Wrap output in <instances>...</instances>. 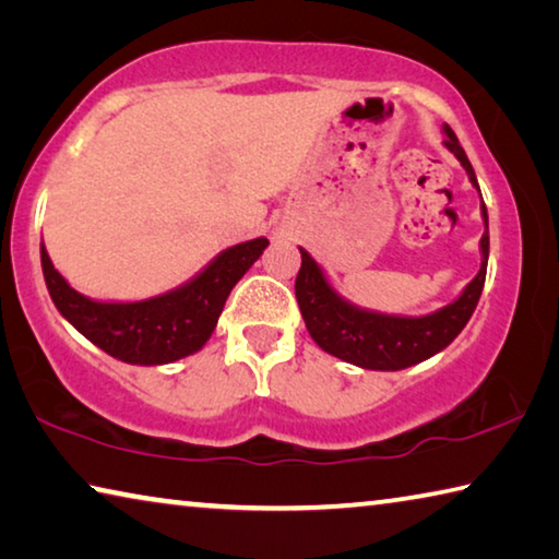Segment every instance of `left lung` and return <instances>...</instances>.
I'll return each mask as SVG.
<instances>
[{
  "label": "left lung",
  "mask_w": 559,
  "mask_h": 559,
  "mask_svg": "<svg viewBox=\"0 0 559 559\" xmlns=\"http://www.w3.org/2000/svg\"><path fill=\"white\" fill-rule=\"evenodd\" d=\"M447 132V145L459 163L468 173V179L476 182V173L468 163L466 153L459 145V138L453 135L449 126H443ZM486 222V234L480 236V271L476 273L466 290L461 293L459 300L451 306L437 310V313L424 318H394L370 313V310H359L349 306L337 293L328 286V281L320 271L318 263L308 257V251L300 249V271L296 276V298L300 306L302 320L310 337L325 349L328 355L345 359L349 365L365 367V370H404L421 359L441 353L463 328L478 306L480 290L486 283L488 269V212L486 204H480Z\"/></svg>",
  "instance_id": "8db88e82"
}]
</instances>
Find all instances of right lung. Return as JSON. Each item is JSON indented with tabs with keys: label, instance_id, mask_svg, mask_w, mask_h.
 I'll use <instances>...</instances> for the list:
<instances>
[{
	"label": "right lung",
	"instance_id": "right-lung-1",
	"mask_svg": "<svg viewBox=\"0 0 559 559\" xmlns=\"http://www.w3.org/2000/svg\"><path fill=\"white\" fill-rule=\"evenodd\" d=\"M266 246V239L236 243L187 286L140 302H98L75 293L53 269L44 243L41 269L59 313L103 353L130 365H167L202 349L231 288Z\"/></svg>",
	"mask_w": 559,
	"mask_h": 559
}]
</instances>
